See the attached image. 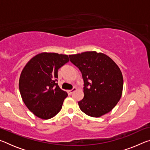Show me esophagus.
I'll list each match as a JSON object with an SVG mask.
<instances>
[{"label":"esophagus","instance_id":"esophagus-1","mask_svg":"<svg viewBox=\"0 0 150 150\" xmlns=\"http://www.w3.org/2000/svg\"><path fill=\"white\" fill-rule=\"evenodd\" d=\"M77 91V88H76V87H74V88H73V89H71V90H69V93L70 94H72V93H74L75 91Z\"/></svg>","mask_w":150,"mask_h":150}]
</instances>
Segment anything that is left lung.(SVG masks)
Listing matches in <instances>:
<instances>
[{"mask_svg":"<svg viewBox=\"0 0 150 150\" xmlns=\"http://www.w3.org/2000/svg\"><path fill=\"white\" fill-rule=\"evenodd\" d=\"M69 56L81 71L85 83L84 97L78 103L81 110L95 118L111 111L122 95L123 76L117 64L96 51Z\"/></svg>","mask_w":150,"mask_h":150,"instance_id":"1","label":"left lung"}]
</instances>
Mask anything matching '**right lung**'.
I'll return each mask as SVG.
<instances>
[{
    "mask_svg": "<svg viewBox=\"0 0 150 150\" xmlns=\"http://www.w3.org/2000/svg\"><path fill=\"white\" fill-rule=\"evenodd\" d=\"M69 61L67 55L42 52L35 55L22 69L19 89L25 105L35 116L47 120L61 110L66 91L57 83V71Z\"/></svg>",
    "mask_w": 150,
    "mask_h": 150,
    "instance_id": "obj_1",
    "label": "right lung"
}]
</instances>
